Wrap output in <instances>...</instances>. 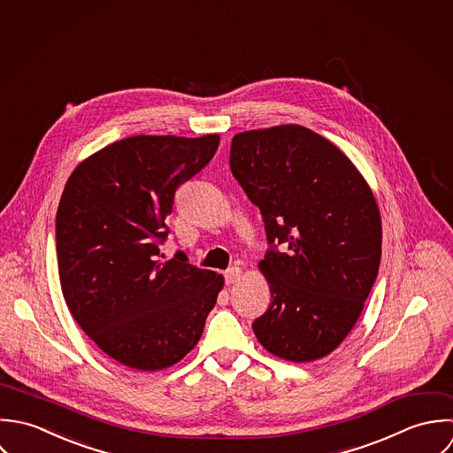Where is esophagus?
Returning <instances> with one entry per match:
<instances>
[{"label": "esophagus", "instance_id": "1", "mask_svg": "<svg viewBox=\"0 0 453 453\" xmlns=\"http://www.w3.org/2000/svg\"><path fill=\"white\" fill-rule=\"evenodd\" d=\"M242 276V268L240 266H231L227 272H226V281L227 283H234L238 281Z\"/></svg>", "mask_w": 453, "mask_h": 453}]
</instances>
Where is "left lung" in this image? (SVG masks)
<instances>
[{
	"label": "left lung",
	"mask_w": 453,
	"mask_h": 453,
	"mask_svg": "<svg viewBox=\"0 0 453 453\" xmlns=\"http://www.w3.org/2000/svg\"><path fill=\"white\" fill-rule=\"evenodd\" d=\"M229 165L272 245L259 263L272 304L252 329L280 359H322L349 336L376 280V199L336 145L297 124L238 133Z\"/></svg>",
	"instance_id": "1"
}]
</instances>
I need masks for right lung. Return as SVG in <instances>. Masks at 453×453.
Instances as JSON below:
<instances>
[{
	"label": "right lung",
	"mask_w": 453,
	"mask_h": 453,
	"mask_svg": "<svg viewBox=\"0 0 453 453\" xmlns=\"http://www.w3.org/2000/svg\"><path fill=\"white\" fill-rule=\"evenodd\" d=\"M219 134H140L82 161L65 185L56 249L65 301L92 342L138 371L181 361L199 342L224 276L161 261L179 185L215 156Z\"/></svg>",
	"instance_id": "obj_1"
}]
</instances>
